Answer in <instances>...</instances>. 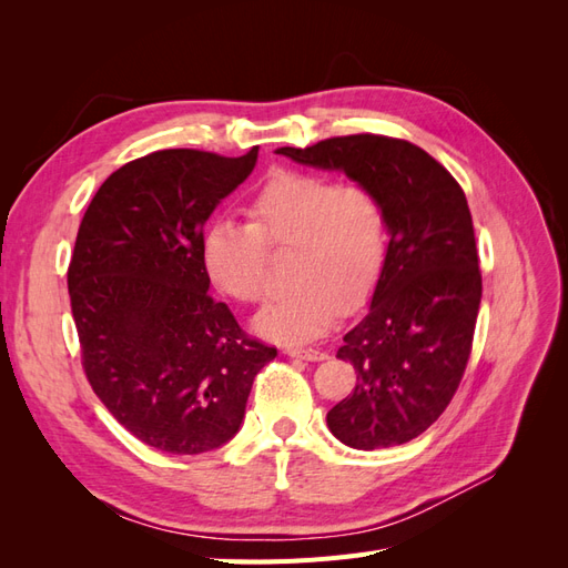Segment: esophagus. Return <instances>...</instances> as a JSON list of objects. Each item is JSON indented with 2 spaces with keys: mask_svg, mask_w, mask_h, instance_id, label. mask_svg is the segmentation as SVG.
I'll return each mask as SVG.
<instances>
[{
  "mask_svg": "<svg viewBox=\"0 0 568 568\" xmlns=\"http://www.w3.org/2000/svg\"><path fill=\"white\" fill-rule=\"evenodd\" d=\"M284 353L288 357H298V359H307V363H320V359L326 357V353L317 351V348H303V346H288L284 348Z\"/></svg>",
  "mask_w": 568,
  "mask_h": 568,
  "instance_id": "obj_1",
  "label": "esophagus"
}]
</instances>
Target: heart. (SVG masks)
Segmentation results:
<instances>
[{"label": "heart", "mask_w": 568, "mask_h": 568, "mask_svg": "<svg viewBox=\"0 0 568 568\" xmlns=\"http://www.w3.org/2000/svg\"><path fill=\"white\" fill-rule=\"evenodd\" d=\"M246 213L248 225L215 222L205 232L203 265L222 294L253 305L267 296L270 253H294V291L255 317L257 334L313 341L341 311H355L374 294L388 257V215L372 186L288 170L257 189Z\"/></svg>", "instance_id": "heart-1"}]
</instances>
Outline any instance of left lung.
I'll return each instance as SVG.
<instances>
[{
    "label": "left lung",
    "mask_w": 568,
    "mask_h": 568,
    "mask_svg": "<svg viewBox=\"0 0 568 568\" xmlns=\"http://www.w3.org/2000/svg\"><path fill=\"white\" fill-rule=\"evenodd\" d=\"M277 153L343 170L386 205L384 274L369 313L336 353L357 382L326 412V426L355 450L403 445L450 405L471 355L480 270L467 196L424 149L386 134L332 136Z\"/></svg>",
    "instance_id": "left-lung-1"
}]
</instances>
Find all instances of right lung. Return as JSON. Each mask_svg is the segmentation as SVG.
Wrapping results in <instances>:
<instances>
[{
	"instance_id": "1",
	"label": "right lung",
	"mask_w": 568,
	"mask_h": 568,
	"mask_svg": "<svg viewBox=\"0 0 568 568\" xmlns=\"http://www.w3.org/2000/svg\"><path fill=\"white\" fill-rule=\"evenodd\" d=\"M255 159L257 146L239 159L153 151L118 168L80 222L68 294L84 376L111 415L161 453L227 443L255 374L277 355L209 294L203 265V222Z\"/></svg>"
}]
</instances>
